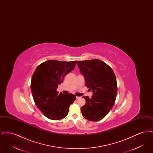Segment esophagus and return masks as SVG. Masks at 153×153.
Segmentation results:
<instances>
[{
  "label": "esophagus",
  "instance_id": "esophagus-1",
  "mask_svg": "<svg viewBox=\"0 0 153 153\" xmlns=\"http://www.w3.org/2000/svg\"><path fill=\"white\" fill-rule=\"evenodd\" d=\"M80 97H78V96H76V99H80Z\"/></svg>",
  "mask_w": 153,
  "mask_h": 153
}]
</instances>
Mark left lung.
Masks as SVG:
<instances>
[{
    "label": "left lung",
    "instance_id": "left-lung-1",
    "mask_svg": "<svg viewBox=\"0 0 153 153\" xmlns=\"http://www.w3.org/2000/svg\"><path fill=\"white\" fill-rule=\"evenodd\" d=\"M77 64L85 85L93 92L91 98L83 97L86 103L81 107L82 115L88 120L99 121L114 105L117 91L116 76L112 68L100 59L79 61Z\"/></svg>",
    "mask_w": 153,
    "mask_h": 153
}]
</instances>
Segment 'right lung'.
Listing matches in <instances>:
<instances>
[{"label":"right lung","mask_w":153,"mask_h":153,"mask_svg":"<svg viewBox=\"0 0 153 153\" xmlns=\"http://www.w3.org/2000/svg\"><path fill=\"white\" fill-rule=\"evenodd\" d=\"M77 61L48 60L38 66L33 74L31 91L34 101L48 118L57 120L67 116L75 95L58 94L57 88L67 74L74 68Z\"/></svg>","instance_id":"obj_1"}]
</instances>
